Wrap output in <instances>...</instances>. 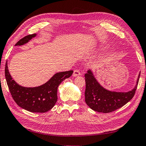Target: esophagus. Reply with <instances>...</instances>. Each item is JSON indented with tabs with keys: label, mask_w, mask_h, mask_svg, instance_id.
<instances>
[{
	"label": "esophagus",
	"mask_w": 146,
	"mask_h": 146,
	"mask_svg": "<svg viewBox=\"0 0 146 146\" xmlns=\"http://www.w3.org/2000/svg\"><path fill=\"white\" fill-rule=\"evenodd\" d=\"M81 75L80 71L78 70H74L73 73V76H80Z\"/></svg>",
	"instance_id": "34e87169"
}]
</instances>
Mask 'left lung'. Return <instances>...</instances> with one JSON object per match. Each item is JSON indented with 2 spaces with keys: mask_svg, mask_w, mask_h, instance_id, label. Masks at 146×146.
<instances>
[{
  "mask_svg": "<svg viewBox=\"0 0 146 146\" xmlns=\"http://www.w3.org/2000/svg\"><path fill=\"white\" fill-rule=\"evenodd\" d=\"M140 72L134 88L127 92H117L108 90L100 85L91 70L85 74L86 104L95 111L108 113L118 110L129 102L134 97Z\"/></svg>",
  "mask_w": 146,
  "mask_h": 146,
  "instance_id": "8db88e82",
  "label": "left lung"
}]
</instances>
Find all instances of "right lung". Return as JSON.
Here are the masks:
<instances>
[{
	"label": "right lung",
	"instance_id": "add662e5",
	"mask_svg": "<svg viewBox=\"0 0 146 146\" xmlns=\"http://www.w3.org/2000/svg\"><path fill=\"white\" fill-rule=\"evenodd\" d=\"M36 34L29 35L21 39L15 46H23L35 37ZM73 71L55 73L48 82L40 86L26 88L18 84L9 74L8 62L5 67V76L9 91L17 104L32 113H45L53 108L57 101V89L66 78L70 77Z\"/></svg>",
	"mask_w": 146,
	"mask_h": 146
}]
</instances>
